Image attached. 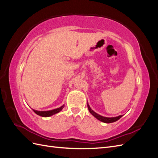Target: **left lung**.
<instances>
[{
    "instance_id": "left-lung-1",
    "label": "left lung",
    "mask_w": 158,
    "mask_h": 158,
    "mask_svg": "<svg viewBox=\"0 0 158 158\" xmlns=\"http://www.w3.org/2000/svg\"><path fill=\"white\" fill-rule=\"evenodd\" d=\"M88 110L89 113L92 114L94 117H95L96 118H98V120H99L100 121L103 122V123H113V122H115L117 121H118L119 118H121L123 117V115H120V116H118L116 117H105L103 116L99 115V114H97L95 112H94L93 110L90 108L88 104Z\"/></svg>"
}]
</instances>
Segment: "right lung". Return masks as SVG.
I'll return each mask as SVG.
<instances>
[{"label":"right lung","mask_w":158,"mask_h":158,"mask_svg":"<svg viewBox=\"0 0 158 158\" xmlns=\"http://www.w3.org/2000/svg\"><path fill=\"white\" fill-rule=\"evenodd\" d=\"M64 106L63 105V106H61L59 108H57L53 110H51V111H36V110H34V109H33V111H34L37 114H38V115L44 117H47L60 112L61 110L64 108Z\"/></svg>","instance_id":"right-lung-1"}]
</instances>
